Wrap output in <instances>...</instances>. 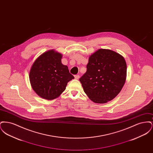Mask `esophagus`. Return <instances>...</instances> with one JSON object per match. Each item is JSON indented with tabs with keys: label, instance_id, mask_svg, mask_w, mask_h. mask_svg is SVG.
Returning <instances> with one entry per match:
<instances>
[{
	"label": "esophagus",
	"instance_id": "obj_1",
	"mask_svg": "<svg viewBox=\"0 0 153 153\" xmlns=\"http://www.w3.org/2000/svg\"><path fill=\"white\" fill-rule=\"evenodd\" d=\"M74 78H75V79L78 80V79H80V76H79V74L75 75V76H74Z\"/></svg>",
	"mask_w": 153,
	"mask_h": 153
}]
</instances>
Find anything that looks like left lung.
Segmentation results:
<instances>
[{
  "mask_svg": "<svg viewBox=\"0 0 153 153\" xmlns=\"http://www.w3.org/2000/svg\"><path fill=\"white\" fill-rule=\"evenodd\" d=\"M87 68L79 80L90 100L106 103L119 94L127 76V65L122 55L109 49H99L89 56Z\"/></svg>",
  "mask_w": 153,
  "mask_h": 153,
  "instance_id": "8db88e82",
  "label": "left lung"
}]
</instances>
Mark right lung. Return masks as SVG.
Returning <instances> with one entry per match:
<instances>
[{
	"instance_id": "right-lung-1",
	"label": "right lung",
	"mask_w": 153,
	"mask_h": 153,
	"mask_svg": "<svg viewBox=\"0 0 153 153\" xmlns=\"http://www.w3.org/2000/svg\"><path fill=\"white\" fill-rule=\"evenodd\" d=\"M62 55L50 50L36 58L31 67L29 79L31 87L41 97L51 100L65 90L68 82L74 77L61 62Z\"/></svg>"
}]
</instances>
